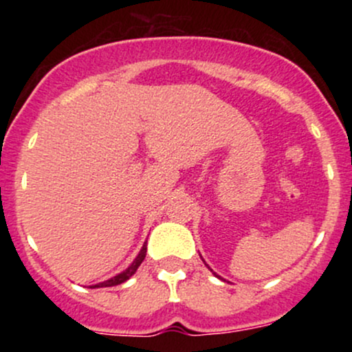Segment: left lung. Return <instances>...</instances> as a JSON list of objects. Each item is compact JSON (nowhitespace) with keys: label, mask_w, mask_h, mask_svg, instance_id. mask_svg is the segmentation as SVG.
Instances as JSON below:
<instances>
[{"label":"left lung","mask_w":352,"mask_h":352,"mask_svg":"<svg viewBox=\"0 0 352 352\" xmlns=\"http://www.w3.org/2000/svg\"><path fill=\"white\" fill-rule=\"evenodd\" d=\"M205 265H207V263H205ZM207 266H208V265H207ZM213 274H215V276H217V278H220V276H218V274H217V273H213Z\"/></svg>","instance_id":"8db88e82"}]
</instances>
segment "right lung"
Masks as SVG:
<instances>
[{
    "instance_id": "obj_1",
    "label": "right lung",
    "mask_w": 352,
    "mask_h": 352,
    "mask_svg": "<svg viewBox=\"0 0 352 352\" xmlns=\"http://www.w3.org/2000/svg\"><path fill=\"white\" fill-rule=\"evenodd\" d=\"M145 253H147V241H145V243L142 245V248H140V252H139V254H137V256H135V260L132 261V263L129 265L127 268H125L122 273L116 274V276L109 278V280L102 281V283H98V285L89 286V288H107V286H116V285H120V283L127 281L129 278H131L132 274H134V273L137 272V268H139L140 263H142V261H144Z\"/></svg>"
}]
</instances>
